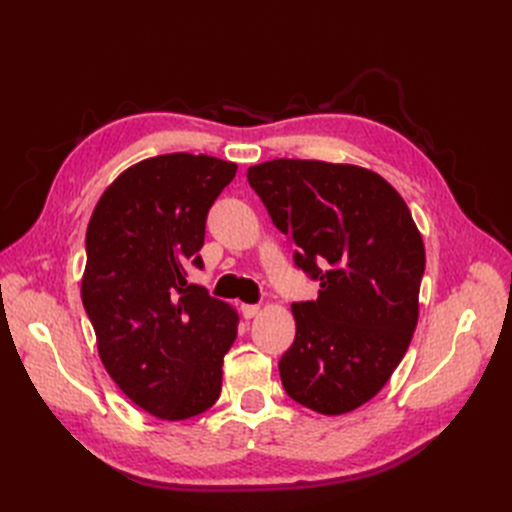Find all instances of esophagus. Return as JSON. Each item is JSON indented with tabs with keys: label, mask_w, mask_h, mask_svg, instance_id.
<instances>
[{
	"label": "esophagus",
	"mask_w": 512,
	"mask_h": 512,
	"mask_svg": "<svg viewBox=\"0 0 512 512\" xmlns=\"http://www.w3.org/2000/svg\"><path fill=\"white\" fill-rule=\"evenodd\" d=\"M258 312H260L258 305H250V303H243V305H241V314H243L245 320H250V318L258 316Z\"/></svg>",
	"instance_id": "1"
}]
</instances>
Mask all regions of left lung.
Here are the masks:
<instances>
[{"instance_id": "left-lung-1", "label": "left lung", "mask_w": 512, "mask_h": 512, "mask_svg": "<svg viewBox=\"0 0 512 512\" xmlns=\"http://www.w3.org/2000/svg\"><path fill=\"white\" fill-rule=\"evenodd\" d=\"M247 181L297 247L294 265L320 282L292 303L297 335L280 359L286 393L320 414L374 397L404 359L418 320L425 245L404 198L374 170L271 160Z\"/></svg>"}]
</instances>
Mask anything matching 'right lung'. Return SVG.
Segmentation results:
<instances>
[{
  "label": "right lung",
  "instance_id": "obj_1",
  "mask_svg": "<svg viewBox=\"0 0 512 512\" xmlns=\"http://www.w3.org/2000/svg\"><path fill=\"white\" fill-rule=\"evenodd\" d=\"M235 173L237 164L205 153L143 160L108 185L87 226L81 297L100 359L162 421L205 412L222 391L239 316L188 284L185 269H203L207 213Z\"/></svg>",
  "mask_w": 512,
  "mask_h": 512
}]
</instances>
